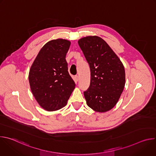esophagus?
Wrapping results in <instances>:
<instances>
[{"instance_id": "1", "label": "esophagus", "mask_w": 156, "mask_h": 156, "mask_svg": "<svg viewBox=\"0 0 156 156\" xmlns=\"http://www.w3.org/2000/svg\"><path fill=\"white\" fill-rule=\"evenodd\" d=\"M78 80H79L78 76V75H75V76H74V80H75V82H77V81H78Z\"/></svg>"}]
</instances>
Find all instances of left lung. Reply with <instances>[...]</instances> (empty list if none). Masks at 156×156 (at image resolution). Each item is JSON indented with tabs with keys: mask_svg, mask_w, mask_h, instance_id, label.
<instances>
[{
	"mask_svg": "<svg viewBox=\"0 0 156 156\" xmlns=\"http://www.w3.org/2000/svg\"><path fill=\"white\" fill-rule=\"evenodd\" d=\"M90 68V86L84 92L86 104L97 112L104 113L118 102L125 84L124 66L101 37L88 36L78 41Z\"/></svg>",
	"mask_w": 156,
	"mask_h": 156,
	"instance_id": "left-lung-1",
	"label": "left lung"
}]
</instances>
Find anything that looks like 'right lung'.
Returning <instances> with one entry per match:
<instances>
[{"mask_svg": "<svg viewBox=\"0 0 156 156\" xmlns=\"http://www.w3.org/2000/svg\"><path fill=\"white\" fill-rule=\"evenodd\" d=\"M71 42L53 39L44 45L29 72L31 92L39 105L49 112L65 107L75 87L65 57Z\"/></svg>", "mask_w": 156, "mask_h": 156, "instance_id": "right-lung-1", "label": "right lung"}]
</instances>
